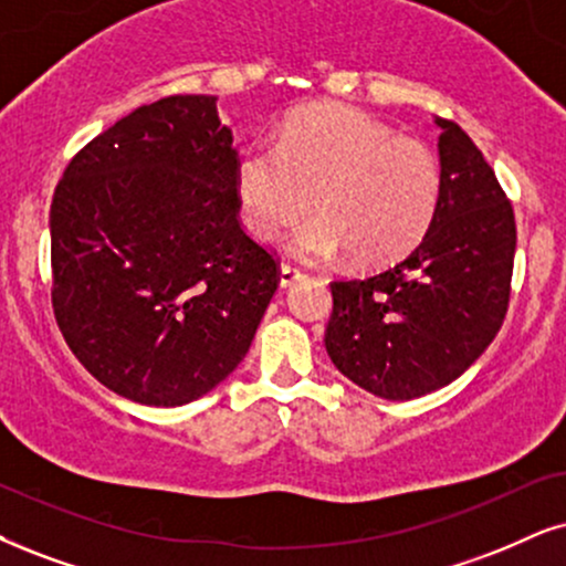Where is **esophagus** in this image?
Listing matches in <instances>:
<instances>
[{"label": "esophagus", "instance_id": "34e87169", "mask_svg": "<svg viewBox=\"0 0 566 566\" xmlns=\"http://www.w3.org/2000/svg\"><path fill=\"white\" fill-rule=\"evenodd\" d=\"M297 279H303V269L295 266V263H282V271H279V284L282 287H290V284H295Z\"/></svg>", "mask_w": 566, "mask_h": 566}]
</instances>
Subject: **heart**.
<instances>
[{
  "mask_svg": "<svg viewBox=\"0 0 566 566\" xmlns=\"http://www.w3.org/2000/svg\"><path fill=\"white\" fill-rule=\"evenodd\" d=\"M242 221L274 242L313 209L292 240L300 255L389 266L426 238L441 198V164L420 138L366 112L311 104L284 117L274 148L245 146L234 164Z\"/></svg>",
  "mask_w": 566,
  "mask_h": 566,
  "instance_id": "heart-1",
  "label": "heart"
}]
</instances>
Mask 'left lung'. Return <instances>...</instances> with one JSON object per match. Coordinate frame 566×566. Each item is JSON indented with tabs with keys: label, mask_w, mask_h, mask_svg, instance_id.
I'll use <instances>...</instances> for the list:
<instances>
[{
	"label": "left lung",
	"mask_w": 566,
	"mask_h": 566,
	"mask_svg": "<svg viewBox=\"0 0 566 566\" xmlns=\"http://www.w3.org/2000/svg\"><path fill=\"white\" fill-rule=\"evenodd\" d=\"M441 127V198L420 245L366 279H334L326 353L384 399L431 395L460 378L499 334L512 295L514 224L491 164L452 119Z\"/></svg>",
	"instance_id": "8db88e82"
}]
</instances>
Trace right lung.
I'll return each instance as SVG.
<instances>
[{"label": "right lung", "instance_id": "right-lung-1", "mask_svg": "<svg viewBox=\"0 0 566 566\" xmlns=\"http://www.w3.org/2000/svg\"><path fill=\"white\" fill-rule=\"evenodd\" d=\"M217 96L143 104L85 143L52 198V307L77 360L133 402L188 405L245 357L279 259L240 221Z\"/></svg>", "mask_w": 566, "mask_h": 566}]
</instances>
